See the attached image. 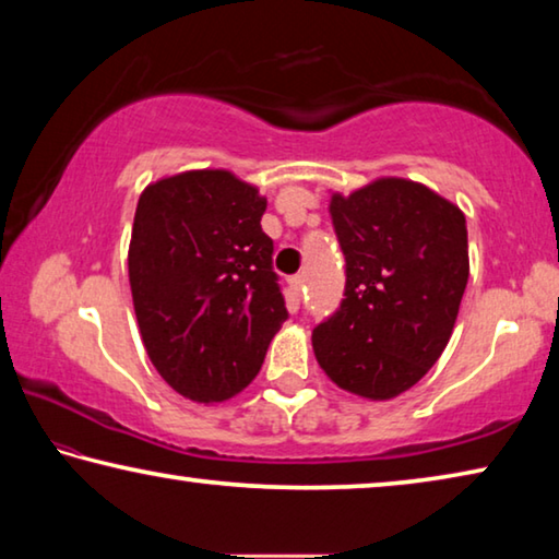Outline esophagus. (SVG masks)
<instances>
[{
    "mask_svg": "<svg viewBox=\"0 0 559 559\" xmlns=\"http://www.w3.org/2000/svg\"><path fill=\"white\" fill-rule=\"evenodd\" d=\"M290 288H294V296L296 300L300 298V290H304V276H294L290 278Z\"/></svg>",
    "mask_w": 559,
    "mask_h": 559,
    "instance_id": "esophagus-1",
    "label": "esophagus"
}]
</instances>
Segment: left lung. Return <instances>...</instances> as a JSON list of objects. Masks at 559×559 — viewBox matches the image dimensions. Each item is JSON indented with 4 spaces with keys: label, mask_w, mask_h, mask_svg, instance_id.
<instances>
[{
    "label": "left lung",
    "mask_w": 559,
    "mask_h": 559,
    "mask_svg": "<svg viewBox=\"0 0 559 559\" xmlns=\"http://www.w3.org/2000/svg\"><path fill=\"white\" fill-rule=\"evenodd\" d=\"M331 218L345 255V290L313 328V350L343 391L388 401L436 366L453 333L467 273L463 211L420 183L380 179Z\"/></svg>",
    "instance_id": "8db88e82"
}]
</instances>
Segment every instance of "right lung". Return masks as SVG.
Here are the masks:
<instances>
[{"label": "right lung", "instance_id": "1", "mask_svg": "<svg viewBox=\"0 0 559 559\" xmlns=\"http://www.w3.org/2000/svg\"><path fill=\"white\" fill-rule=\"evenodd\" d=\"M265 199L228 171H186L141 193L129 281L148 358L197 403L236 395L288 318Z\"/></svg>", "mask_w": 559, "mask_h": 559}]
</instances>
